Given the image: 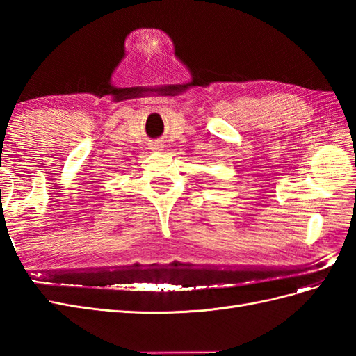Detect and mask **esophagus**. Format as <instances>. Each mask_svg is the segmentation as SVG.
I'll return each mask as SVG.
<instances>
[{
    "mask_svg": "<svg viewBox=\"0 0 356 356\" xmlns=\"http://www.w3.org/2000/svg\"><path fill=\"white\" fill-rule=\"evenodd\" d=\"M153 149H156V152H160V149H161V144H156V145L153 147Z\"/></svg>",
    "mask_w": 356,
    "mask_h": 356,
    "instance_id": "esophagus-1",
    "label": "esophagus"
}]
</instances>
